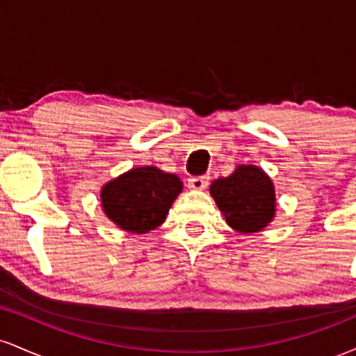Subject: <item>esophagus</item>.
<instances>
[{
	"label": "esophagus",
	"mask_w": 356,
	"mask_h": 356,
	"mask_svg": "<svg viewBox=\"0 0 356 356\" xmlns=\"http://www.w3.org/2000/svg\"><path fill=\"white\" fill-rule=\"evenodd\" d=\"M207 184H209V177H207V175H197V177L189 179V187L194 191L206 189Z\"/></svg>",
	"instance_id": "obj_1"
}]
</instances>
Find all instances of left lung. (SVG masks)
I'll return each mask as SVG.
<instances>
[{
	"mask_svg": "<svg viewBox=\"0 0 356 356\" xmlns=\"http://www.w3.org/2000/svg\"><path fill=\"white\" fill-rule=\"evenodd\" d=\"M211 195L226 222L244 234L263 231L275 218V186L256 165H238L229 177L214 181Z\"/></svg>",
	"mask_w": 356,
	"mask_h": 356,
	"instance_id": "left-lung-1",
	"label": "left lung"
}]
</instances>
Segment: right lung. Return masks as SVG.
<instances>
[{
    "label": "right lung",
    "mask_w": 356,
    "mask_h": 356,
    "mask_svg": "<svg viewBox=\"0 0 356 356\" xmlns=\"http://www.w3.org/2000/svg\"><path fill=\"white\" fill-rule=\"evenodd\" d=\"M182 191L181 179L157 167H137L102 187V207L120 229L145 234L165 220Z\"/></svg>",
    "instance_id": "obj_1"
}]
</instances>
